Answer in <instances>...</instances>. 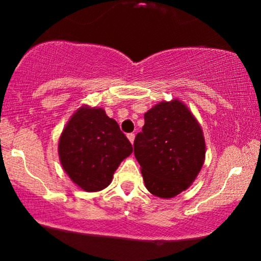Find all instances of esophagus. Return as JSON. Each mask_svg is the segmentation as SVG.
I'll use <instances>...</instances> for the list:
<instances>
[{
    "mask_svg": "<svg viewBox=\"0 0 261 261\" xmlns=\"http://www.w3.org/2000/svg\"><path fill=\"white\" fill-rule=\"evenodd\" d=\"M127 139H128V141H130L131 143H134V141H135V134H128V135H127Z\"/></svg>",
    "mask_w": 261,
    "mask_h": 261,
    "instance_id": "1",
    "label": "esophagus"
}]
</instances>
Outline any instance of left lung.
<instances>
[{
	"instance_id": "1",
	"label": "left lung",
	"mask_w": 261,
	"mask_h": 261,
	"mask_svg": "<svg viewBox=\"0 0 261 261\" xmlns=\"http://www.w3.org/2000/svg\"><path fill=\"white\" fill-rule=\"evenodd\" d=\"M134 148L146 188L162 199L187 190L205 162L202 128L179 99L162 100L145 114Z\"/></svg>"
}]
</instances>
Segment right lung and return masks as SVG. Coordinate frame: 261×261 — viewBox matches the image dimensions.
I'll use <instances>...</instances> for the list:
<instances>
[{"mask_svg": "<svg viewBox=\"0 0 261 261\" xmlns=\"http://www.w3.org/2000/svg\"><path fill=\"white\" fill-rule=\"evenodd\" d=\"M133 146L103 108L82 106L67 121L59 140V157L66 174L88 193L106 189Z\"/></svg>", "mask_w": 261, "mask_h": 261, "instance_id": "add662e5", "label": "right lung"}]
</instances>
